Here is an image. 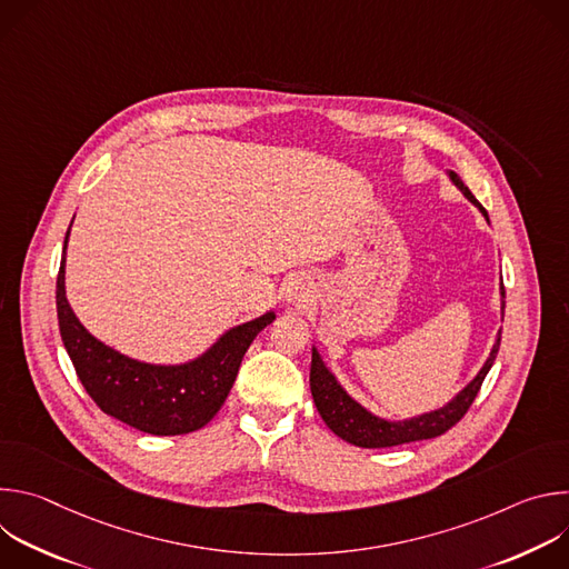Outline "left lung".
<instances>
[{
    "mask_svg": "<svg viewBox=\"0 0 569 569\" xmlns=\"http://www.w3.org/2000/svg\"><path fill=\"white\" fill-rule=\"evenodd\" d=\"M448 176H450L452 184L483 213L486 220H489V213H486V209L475 200V196L461 182V178L455 171H448ZM500 290H502V317H505V283ZM500 338H502V333H498L491 356L486 358L479 373L448 405H443V408H439L435 412H426L421 417L405 419V421H387V419L371 415L367 408H362L356 398H351L345 391V387L329 371V367L323 365L321 356L312 347L310 391H312L315 408H317L319 417L323 419V423H327L340 439H345L353 446H360V448H391V446L410 443V441L435 439V437L448 432L468 412L486 373L491 371V367L496 362V356L500 351Z\"/></svg>",
    "mask_w": 569,
    "mask_h": 569,
    "instance_id": "obj_1",
    "label": "left lung"
}]
</instances>
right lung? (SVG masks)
I'll use <instances>...</instances> for the list:
<instances>
[{
	"label": "right lung",
	"mask_w": 569,
	"mask_h": 569,
	"mask_svg": "<svg viewBox=\"0 0 569 569\" xmlns=\"http://www.w3.org/2000/svg\"><path fill=\"white\" fill-rule=\"evenodd\" d=\"M67 238L69 229L56 281L58 327L86 391L106 415L148 435L173 437L204 428L222 408L242 356L274 319V312L229 329L191 362L148 365L132 360L97 340L73 315L64 297Z\"/></svg>",
	"instance_id": "obj_1"
}]
</instances>
